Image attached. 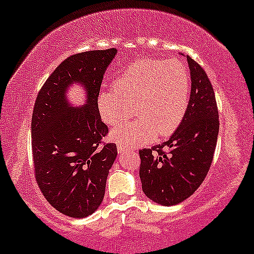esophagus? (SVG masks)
Listing matches in <instances>:
<instances>
[{
	"label": "esophagus",
	"mask_w": 254,
	"mask_h": 254,
	"mask_svg": "<svg viewBox=\"0 0 254 254\" xmlns=\"http://www.w3.org/2000/svg\"><path fill=\"white\" fill-rule=\"evenodd\" d=\"M117 151H118V153H120V154H122V153H124L125 151H126V147L122 146V145H118V147H117Z\"/></svg>",
	"instance_id": "obj_1"
}]
</instances>
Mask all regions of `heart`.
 <instances>
[{"label":"heart","instance_id":"1","mask_svg":"<svg viewBox=\"0 0 254 254\" xmlns=\"http://www.w3.org/2000/svg\"><path fill=\"white\" fill-rule=\"evenodd\" d=\"M114 88L99 92V115L103 123L115 126L129 117L135 106L138 117L110 134L122 146L135 147L178 129L188 109L191 77L181 62L143 58L120 73Z\"/></svg>","mask_w":254,"mask_h":254}]
</instances>
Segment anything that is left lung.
Masks as SVG:
<instances>
[{"mask_svg":"<svg viewBox=\"0 0 254 254\" xmlns=\"http://www.w3.org/2000/svg\"><path fill=\"white\" fill-rule=\"evenodd\" d=\"M191 92L188 109L178 129L161 145L139 151V178L146 197L161 206L189 198L202 184L213 162L219 122L213 85L190 56ZM163 148H169L166 153Z\"/></svg>","mask_w":254,"mask_h":254,"instance_id":"left-lung-1","label":"left lung"}]
</instances>
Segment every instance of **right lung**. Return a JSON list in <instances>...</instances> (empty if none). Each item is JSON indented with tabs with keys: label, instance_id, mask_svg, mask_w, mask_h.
I'll return each mask as SVG.
<instances>
[{
	"label": "right lung",
	"instance_id": "right-lung-1",
	"mask_svg": "<svg viewBox=\"0 0 254 254\" xmlns=\"http://www.w3.org/2000/svg\"><path fill=\"white\" fill-rule=\"evenodd\" d=\"M117 53L111 48L66 58L37 95L31 120L35 177L47 201L69 217L84 218L99 208L117 157L116 144L102 143L108 127L97 106L103 75ZM74 84L86 91L82 106L68 101Z\"/></svg>",
	"mask_w": 254,
	"mask_h": 254
}]
</instances>
